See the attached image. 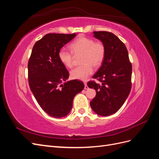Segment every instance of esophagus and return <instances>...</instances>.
I'll list each match as a JSON object with an SVG mask.
<instances>
[{
  "label": "esophagus",
  "instance_id": "obj_1",
  "mask_svg": "<svg viewBox=\"0 0 159 159\" xmlns=\"http://www.w3.org/2000/svg\"><path fill=\"white\" fill-rule=\"evenodd\" d=\"M84 85H85V88H84V89H89V88H88V86L87 84L85 83V84H84Z\"/></svg>",
  "mask_w": 159,
  "mask_h": 159
}]
</instances>
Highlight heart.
<instances>
[{
    "label": "heart",
    "instance_id": "obj_1",
    "mask_svg": "<svg viewBox=\"0 0 159 159\" xmlns=\"http://www.w3.org/2000/svg\"><path fill=\"white\" fill-rule=\"evenodd\" d=\"M71 52L61 48L58 52L61 63L68 68L74 65V55H81L80 63L82 66L77 67L70 71L72 79L85 81L93 73V66L99 68L102 64L105 56V48L102 43L95 42L91 38L80 36L70 44Z\"/></svg>",
    "mask_w": 159,
    "mask_h": 159
}]
</instances>
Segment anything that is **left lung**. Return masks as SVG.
<instances>
[{"mask_svg": "<svg viewBox=\"0 0 159 159\" xmlns=\"http://www.w3.org/2000/svg\"><path fill=\"white\" fill-rule=\"evenodd\" d=\"M93 33L104 45L105 56L101 68L93 76L102 84L88 83L89 88L96 91L90 106L98 115L109 116L116 113L128 98L131 89L132 66L127 48L117 36L105 31Z\"/></svg>", "mask_w": 159, "mask_h": 159, "instance_id": "8db88e82", "label": "left lung"}]
</instances>
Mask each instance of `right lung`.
Listing matches in <instances>:
<instances>
[{"label":"right lung","mask_w":159,"mask_h":159,"mask_svg":"<svg viewBox=\"0 0 159 159\" xmlns=\"http://www.w3.org/2000/svg\"><path fill=\"white\" fill-rule=\"evenodd\" d=\"M76 35L48 34L35 43L28 61L30 89L41 108L54 118L66 117L84 88L81 81H67L69 72L58 58L61 48Z\"/></svg>","instance_id":"1"}]
</instances>
